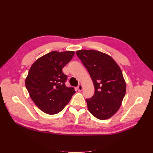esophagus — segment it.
<instances>
[{"mask_svg":"<svg viewBox=\"0 0 153 153\" xmlns=\"http://www.w3.org/2000/svg\"><path fill=\"white\" fill-rule=\"evenodd\" d=\"M77 89L78 91H82V90L83 89V86L82 84H79L78 86L77 87Z\"/></svg>","mask_w":153,"mask_h":153,"instance_id":"34e87169","label":"esophagus"}]
</instances>
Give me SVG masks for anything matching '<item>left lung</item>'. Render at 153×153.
<instances>
[{
  "label": "left lung",
  "instance_id": "obj_1",
  "mask_svg": "<svg viewBox=\"0 0 153 153\" xmlns=\"http://www.w3.org/2000/svg\"><path fill=\"white\" fill-rule=\"evenodd\" d=\"M76 53L94 85L93 96L86 100L88 110L97 119H109L117 112L126 94L121 68L110 55L99 51L80 50Z\"/></svg>",
  "mask_w": 153,
  "mask_h": 153
}]
</instances>
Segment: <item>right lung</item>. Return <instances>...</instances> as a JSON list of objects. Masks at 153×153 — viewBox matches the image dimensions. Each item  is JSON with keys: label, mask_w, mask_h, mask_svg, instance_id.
Here are the masks:
<instances>
[{"label": "right lung", "mask_w": 153, "mask_h": 153, "mask_svg": "<svg viewBox=\"0 0 153 153\" xmlns=\"http://www.w3.org/2000/svg\"><path fill=\"white\" fill-rule=\"evenodd\" d=\"M74 55L73 51H53L36 60L30 67L25 86L32 100L43 112H60L75 93L73 87L66 86L67 76L62 72Z\"/></svg>", "instance_id": "right-lung-1"}]
</instances>
